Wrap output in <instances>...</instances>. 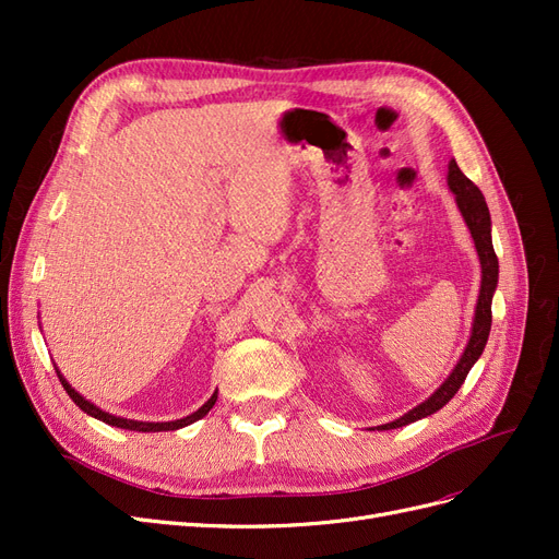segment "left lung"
Instances as JSON below:
<instances>
[{
	"label": "left lung",
	"mask_w": 559,
	"mask_h": 559,
	"mask_svg": "<svg viewBox=\"0 0 559 559\" xmlns=\"http://www.w3.org/2000/svg\"><path fill=\"white\" fill-rule=\"evenodd\" d=\"M448 186L456 198V207H460V212L464 216V222L471 230V238H473V242H476L480 267H483L480 296H478V306H476V319H473L471 341L462 354L460 364H456L450 373V378L441 386H438L425 403H419L417 408H413L411 413H405L403 417H399L394 421H389V425L378 427L380 431L405 427V425H411V421H417L421 417L433 415L436 411H441L443 405L456 392H460V386L464 384L471 366L478 361V357L487 345L489 329H492V296H495L497 280H499V261H497V253L492 247V222H489L487 202H485L478 186L460 170V165H456L454 160H450V167H448Z\"/></svg>",
	"instance_id": "left-lung-1"
}]
</instances>
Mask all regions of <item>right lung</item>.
Listing matches in <instances>:
<instances>
[{
	"instance_id": "add662e5",
	"label": "right lung",
	"mask_w": 559,
	"mask_h": 559,
	"mask_svg": "<svg viewBox=\"0 0 559 559\" xmlns=\"http://www.w3.org/2000/svg\"><path fill=\"white\" fill-rule=\"evenodd\" d=\"M56 373H58V378H60V382H62V386H64V392L70 394V399L79 405V408H81L83 413H88V415L95 417V419H103L105 425H111V427H118V429H128V431H175V429H181V427H186V425H191V421H195V419H200V417H205V415L212 411V405L216 403V392H214L212 399H210L205 405H202V408H198L193 415L183 417V419H175V421H134V419H123V417H116V415H109V413H105V411H99L97 405H93L91 401H86L81 394L74 392V389L70 386V382H67V380L60 376V370H56Z\"/></svg>"
}]
</instances>
